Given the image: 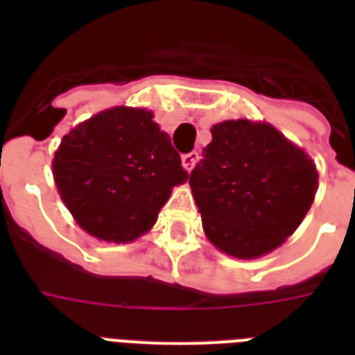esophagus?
Segmentation results:
<instances>
[{
  "mask_svg": "<svg viewBox=\"0 0 355 355\" xmlns=\"http://www.w3.org/2000/svg\"><path fill=\"white\" fill-rule=\"evenodd\" d=\"M197 160H199V153L197 150H191V153H186V155H182V166L188 169V171H191L193 169V166L197 164Z\"/></svg>",
  "mask_w": 355,
  "mask_h": 355,
  "instance_id": "obj_1",
  "label": "esophagus"
}]
</instances>
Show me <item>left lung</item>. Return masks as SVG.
Returning <instances> with one entry per match:
<instances>
[{"label": "left lung", "instance_id": "1", "mask_svg": "<svg viewBox=\"0 0 355 355\" xmlns=\"http://www.w3.org/2000/svg\"><path fill=\"white\" fill-rule=\"evenodd\" d=\"M317 169L302 149L267 123L211 127V144L189 175L206 236L234 258L280 247L311 208Z\"/></svg>", "mask_w": 355, "mask_h": 355}]
</instances>
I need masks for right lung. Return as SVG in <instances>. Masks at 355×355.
<instances>
[{"label": "right lung", "mask_w": 355, "mask_h": 355, "mask_svg": "<svg viewBox=\"0 0 355 355\" xmlns=\"http://www.w3.org/2000/svg\"><path fill=\"white\" fill-rule=\"evenodd\" d=\"M58 193L80 228L127 243L155 225L188 171L144 108L116 107L69 130L53 160Z\"/></svg>", "instance_id": "add662e5"}]
</instances>
